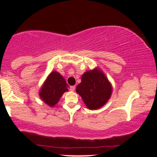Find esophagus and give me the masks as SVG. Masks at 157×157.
<instances>
[{"label": "esophagus", "mask_w": 157, "mask_h": 157, "mask_svg": "<svg viewBox=\"0 0 157 157\" xmlns=\"http://www.w3.org/2000/svg\"><path fill=\"white\" fill-rule=\"evenodd\" d=\"M70 90H71V91H74L75 90V86H70Z\"/></svg>", "instance_id": "1"}]
</instances>
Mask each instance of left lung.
<instances>
[{"mask_svg": "<svg viewBox=\"0 0 157 157\" xmlns=\"http://www.w3.org/2000/svg\"><path fill=\"white\" fill-rule=\"evenodd\" d=\"M76 91L88 109L95 110L109 101L112 93V86L105 74L96 68L82 75L81 82L77 86Z\"/></svg>", "mask_w": 157, "mask_h": 157, "instance_id": "1", "label": "left lung"}]
</instances>
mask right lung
<instances>
[{
  "label": "right lung",
  "instance_id": "1",
  "mask_svg": "<svg viewBox=\"0 0 157 157\" xmlns=\"http://www.w3.org/2000/svg\"><path fill=\"white\" fill-rule=\"evenodd\" d=\"M68 86L60 74L52 71L40 90V97L45 103L53 107L58 102L63 93L68 91Z\"/></svg>",
  "mask_w": 157,
  "mask_h": 157
}]
</instances>
